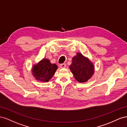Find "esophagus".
Listing matches in <instances>:
<instances>
[{
    "label": "esophagus",
    "instance_id": "34e87169",
    "mask_svg": "<svg viewBox=\"0 0 127 127\" xmlns=\"http://www.w3.org/2000/svg\"><path fill=\"white\" fill-rule=\"evenodd\" d=\"M59 67L61 68H64L66 67V64H60Z\"/></svg>",
    "mask_w": 127,
    "mask_h": 127
}]
</instances>
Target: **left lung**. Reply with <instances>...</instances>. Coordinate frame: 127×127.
<instances>
[{"label": "left lung", "mask_w": 127, "mask_h": 127, "mask_svg": "<svg viewBox=\"0 0 127 127\" xmlns=\"http://www.w3.org/2000/svg\"><path fill=\"white\" fill-rule=\"evenodd\" d=\"M69 69L75 79L79 83H85L93 76L94 73L93 63L81 53L77 52L72 57Z\"/></svg>", "instance_id": "left-lung-1"}]
</instances>
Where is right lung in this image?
<instances>
[{"mask_svg": "<svg viewBox=\"0 0 127 127\" xmlns=\"http://www.w3.org/2000/svg\"><path fill=\"white\" fill-rule=\"evenodd\" d=\"M57 69L56 64H51L49 59L43 58L33 65L32 72L36 80L41 82H48L55 75Z\"/></svg>", "mask_w": 127, "mask_h": 127, "instance_id": "1", "label": "right lung"}]
</instances>
